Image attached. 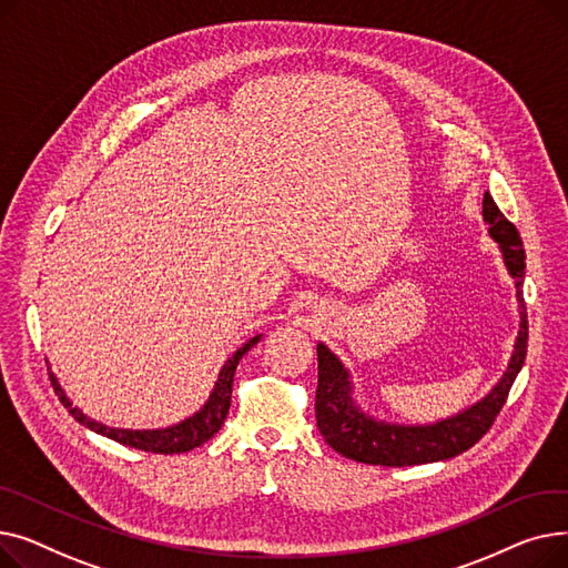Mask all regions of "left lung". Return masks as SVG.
<instances>
[{
	"label": "left lung",
	"instance_id": "obj_1",
	"mask_svg": "<svg viewBox=\"0 0 568 568\" xmlns=\"http://www.w3.org/2000/svg\"><path fill=\"white\" fill-rule=\"evenodd\" d=\"M484 221L488 232L499 244L504 264L516 281L520 332L511 364L495 384V389L474 403L469 409L430 426H398L377 422L364 414L352 400L349 373L343 368L338 356L324 343L317 345V392H315V419L324 442L341 456L382 467H405L449 460L479 442L497 419L499 409L509 398L511 386L525 364L527 354V306L523 300L525 278V251L516 225L506 219L490 193L484 195Z\"/></svg>",
	"mask_w": 568,
	"mask_h": 568
}]
</instances>
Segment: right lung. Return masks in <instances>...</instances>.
I'll use <instances>...</instances> for the list:
<instances>
[{
  "label": "right lung",
  "mask_w": 568,
  "mask_h": 568,
  "mask_svg": "<svg viewBox=\"0 0 568 568\" xmlns=\"http://www.w3.org/2000/svg\"><path fill=\"white\" fill-rule=\"evenodd\" d=\"M260 338L262 336L251 338L248 343H244L242 347H239L230 356V359L225 362V366L219 373V382L214 386L212 396H209V400L204 403V407L200 412L189 416V419H184L182 424L170 426V428H161V430H124V428H108L103 424H97L94 419H89V416H84L78 407L71 405V400L67 398L64 389H62V386H59V382H57V377L52 373H50V382H52L54 394L59 396V400H62V405L69 409V414L73 416L78 424L87 426L89 430H94L99 435H105V437H110V439H114L119 444H124V446H133V449H140V452L184 454V452H191V449H195V446L204 444L206 439H212L221 430L225 416H227V409H230L232 379H234V371L239 366V359H242V356L255 343H260Z\"/></svg>",
  "instance_id": "obj_1"
}]
</instances>
